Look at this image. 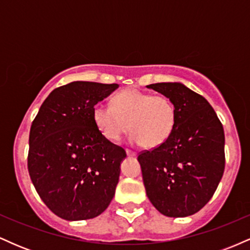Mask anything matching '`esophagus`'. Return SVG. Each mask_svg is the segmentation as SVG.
<instances>
[{
    "label": "esophagus",
    "instance_id": "34e87169",
    "mask_svg": "<svg viewBox=\"0 0 250 250\" xmlns=\"http://www.w3.org/2000/svg\"><path fill=\"white\" fill-rule=\"evenodd\" d=\"M125 153H127L128 156H130V157H135V156H136V153H135V151L129 150V149H125Z\"/></svg>",
    "mask_w": 250,
    "mask_h": 250
}]
</instances>
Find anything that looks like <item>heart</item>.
Here are the masks:
<instances>
[{
  "instance_id": "b5f03b06",
  "label": "heart",
  "mask_w": 250,
  "mask_h": 250,
  "mask_svg": "<svg viewBox=\"0 0 250 250\" xmlns=\"http://www.w3.org/2000/svg\"><path fill=\"white\" fill-rule=\"evenodd\" d=\"M93 121L105 140L119 141L131 131L130 142L148 148L159 147L173 134L176 108L168 96L151 95L139 89H125L113 97V105L97 103Z\"/></svg>"
}]
</instances>
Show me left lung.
I'll return each mask as SVG.
<instances>
[{
  "label": "left lung",
  "instance_id": "1",
  "mask_svg": "<svg viewBox=\"0 0 250 250\" xmlns=\"http://www.w3.org/2000/svg\"><path fill=\"white\" fill-rule=\"evenodd\" d=\"M147 88L173 101L176 125L163 145L137 156L146 193L166 216H189L207 205L222 179V123L207 100L182 83H154Z\"/></svg>",
  "mask_w": 250,
  "mask_h": 250
}]
</instances>
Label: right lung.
Instances as JSON below:
<instances>
[{
  "instance_id": "add662e5",
  "label": "right lung",
  "mask_w": 250,
  "mask_h": 250,
  "mask_svg": "<svg viewBox=\"0 0 250 250\" xmlns=\"http://www.w3.org/2000/svg\"><path fill=\"white\" fill-rule=\"evenodd\" d=\"M117 88L116 83H68L51 91L31 123V182L61 219H94L115 195L120 165L127 154L97 130L93 108Z\"/></svg>"
}]
</instances>
